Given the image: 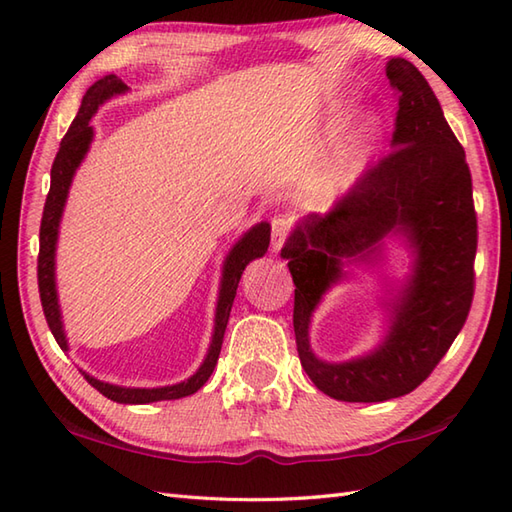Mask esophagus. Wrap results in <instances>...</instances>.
<instances>
[{
	"instance_id": "34e87169",
	"label": "esophagus",
	"mask_w": 512,
	"mask_h": 512,
	"mask_svg": "<svg viewBox=\"0 0 512 512\" xmlns=\"http://www.w3.org/2000/svg\"><path fill=\"white\" fill-rule=\"evenodd\" d=\"M270 228H273V231H270V239H273V250L277 253V250L286 244V239L292 231V220L286 215H279V217H275L273 222H270Z\"/></svg>"
}]
</instances>
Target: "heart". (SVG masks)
Instances as JSON below:
<instances>
[{
    "mask_svg": "<svg viewBox=\"0 0 512 512\" xmlns=\"http://www.w3.org/2000/svg\"><path fill=\"white\" fill-rule=\"evenodd\" d=\"M376 140H378V123L367 121L361 127V132L352 138L350 147L343 151V156L321 176V191L341 193L350 187L358 169L365 165L367 156L372 154Z\"/></svg>",
    "mask_w": 512,
    "mask_h": 512,
    "instance_id": "1",
    "label": "heart"
}]
</instances>
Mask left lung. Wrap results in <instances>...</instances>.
Instances as JSON below:
<instances>
[{
    "label": "left lung",
    "mask_w": 512,
    "mask_h": 512,
    "mask_svg": "<svg viewBox=\"0 0 512 512\" xmlns=\"http://www.w3.org/2000/svg\"><path fill=\"white\" fill-rule=\"evenodd\" d=\"M387 79L398 92L391 151L330 213L303 217L281 248L295 281L301 365L323 394L343 402H383L427 380L460 334L475 290L477 217L464 149L416 65L391 59ZM387 234L406 237L414 268L392 304L386 341L354 362L325 364L309 350L311 312L345 263L375 261Z\"/></svg>",
    "instance_id": "1"
}]
</instances>
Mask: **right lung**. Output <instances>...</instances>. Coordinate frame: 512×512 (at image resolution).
<instances>
[{"label": "right lung", "instance_id": "obj_1", "mask_svg": "<svg viewBox=\"0 0 512 512\" xmlns=\"http://www.w3.org/2000/svg\"><path fill=\"white\" fill-rule=\"evenodd\" d=\"M129 88L118 79L116 74H107L103 79L96 81L92 88L85 92L79 114L72 121L68 134L63 136L61 147L57 151V158L52 162L50 171V191L46 198V206H43V217H41V228H39V259H37V279H39V297L43 314H46L48 328L54 339H57L61 350H68V341H65L63 332V321H61V310H59V297H57V281H54V250H57V237H59V222L63 215L65 200H68V191L74 178L76 167L81 165L92 143L94 129L90 127V118L96 114V110L110 101L116 94H125ZM270 244V224L262 222L255 224L248 233L231 248V253L224 259L222 268V284H220V299H217V310H215V328H213V339L209 345V352H206L204 363L200 365L198 372L191 378L182 380L178 385H167V387H118L103 383V380H96L94 376L85 374V380L99 389L105 398L114 402H121V405H147V402H158V400H178L184 396H191L198 391L217 365V358H220L224 332L228 317H231L233 299L237 292V284L242 279L244 268L253 262L257 257H264Z\"/></svg>", "mask_w": 512, "mask_h": 512}]
</instances>
